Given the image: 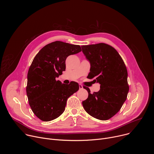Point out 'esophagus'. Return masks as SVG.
<instances>
[{"instance_id":"1","label":"esophagus","mask_w":154,"mask_h":154,"mask_svg":"<svg viewBox=\"0 0 154 154\" xmlns=\"http://www.w3.org/2000/svg\"><path fill=\"white\" fill-rule=\"evenodd\" d=\"M79 89H80V90H82V89H83V86H82V85H80V84H79Z\"/></svg>"}]
</instances>
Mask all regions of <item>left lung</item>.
Instances as JSON below:
<instances>
[{
	"label": "left lung",
	"instance_id": "left-lung-1",
	"mask_svg": "<svg viewBox=\"0 0 154 154\" xmlns=\"http://www.w3.org/2000/svg\"><path fill=\"white\" fill-rule=\"evenodd\" d=\"M82 52L91 64L87 78L97 82L100 90L91 94L84 86L88 97L82 102L85 110L91 116L108 120L115 115L125 101L129 90L125 63L112 46L99 43L82 46Z\"/></svg>",
	"mask_w": 154,
	"mask_h": 154
}]
</instances>
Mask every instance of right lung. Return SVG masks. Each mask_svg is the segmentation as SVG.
Listing matches in <instances>:
<instances>
[{"mask_svg": "<svg viewBox=\"0 0 154 154\" xmlns=\"http://www.w3.org/2000/svg\"><path fill=\"white\" fill-rule=\"evenodd\" d=\"M82 51L79 45L57 41L43 47L35 57L27 74L26 92L33 113L50 121L64 111L68 98L77 92L75 82L64 85L56 78L66 69V59Z\"/></svg>", "mask_w": 154, "mask_h": 154, "instance_id": "add662e5", "label": "right lung"}]
</instances>
